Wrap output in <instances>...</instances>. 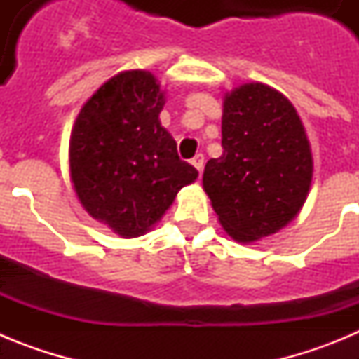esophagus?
<instances>
[{
    "instance_id": "obj_1",
    "label": "esophagus",
    "mask_w": 359,
    "mask_h": 359,
    "mask_svg": "<svg viewBox=\"0 0 359 359\" xmlns=\"http://www.w3.org/2000/svg\"><path fill=\"white\" fill-rule=\"evenodd\" d=\"M192 165L201 172L203 167H205V156H203V154H196V156L192 158Z\"/></svg>"
}]
</instances>
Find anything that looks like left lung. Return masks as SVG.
Instances as JSON below:
<instances>
[{
    "instance_id": "left-lung-1",
    "label": "left lung",
    "mask_w": 359,
    "mask_h": 359,
    "mask_svg": "<svg viewBox=\"0 0 359 359\" xmlns=\"http://www.w3.org/2000/svg\"><path fill=\"white\" fill-rule=\"evenodd\" d=\"M223 154L205 165L203 189L228 236L250 244L302 210L313 182L304 123L280 91L246 82L223 98Z\"/></svg>"
}]
</instances>
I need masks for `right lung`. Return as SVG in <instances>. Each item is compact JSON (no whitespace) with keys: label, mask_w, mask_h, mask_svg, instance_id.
<instances>
[{"label":"right lung","mask_w":359,"mask_h":359,"mask_svg":"<svg viewBox=\"0 0 359 359\" xmlns=\"http://www.w3.org/2000/svg\"><path fill=\"white\" fill-rule=\"evenodd\" d=\"M165 91L145 69L104 82L69 136V180L84 210L123 239L147 233L198 170L161 126Z\"/></svg>","instance_id":"1"}]
</instances>
